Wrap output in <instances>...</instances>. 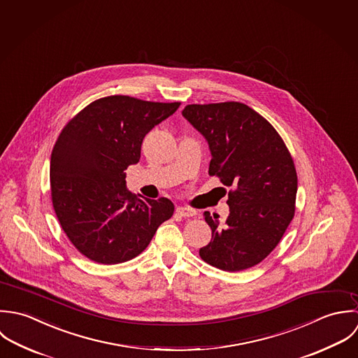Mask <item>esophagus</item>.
Masks as SVG:
<instances>
[{"label": "esophagus", "instance_id": "esophagus-1", "mask_svg": "<svg viewBox=\"0 0 358 358\" xmlns=\"http://www.w3.org/2000/svg\"><path fill=\"white\" fill-rule=\"evenodd\" d=\"M176 212H177V215H181V217H194V215H196V212L195 210H192V209H188V208H182V206H178L177 209H176Z\"/></svg>", "mask_w": 358, "mask_h": 358}]
</instances>
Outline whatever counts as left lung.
<instances>
[{
	"label": "left lung",
	"instance_id": "8db88e82",
	"mask_svg": "<svg viewBox=\"0 0 358 358\" xmlns=\"http://www.w3.org/2000/svg\"><path fill=\"white\" fill-rule=\"evenodd\" d=\"M182 116L209 143V174L232 188L225 221L203 215L212 241L199 256L224 271L250 268L275 249L294 215L293 159L277 130L245 103L187 105Z\"/></svg>",
	"mask_w": 358,
	"mask_h": 358
}]
</instances>
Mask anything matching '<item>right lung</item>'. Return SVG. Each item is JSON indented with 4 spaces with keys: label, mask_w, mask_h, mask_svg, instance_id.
Instances as JSON below:
<instances>
[{
    "label": "right lung",
    "mask_w": 358,
    "mask_h": 358,
    "mask_svg": "<svg viewBox=\"0 0 358 358\" xmlns=\"http://www.w3.org/2000/svg\"><path fill=\"white\" fill-rule=\"evenodd\" d=\"M178 106L110 95L87 105L62 129L51 153L52 206L87 259L117 264L137 257L174 213L167 198L137 199L129 192L124 170L140 162L143 137Z\"/></svg>",
    "instance_id": "add662e5"
}]
</instances>
